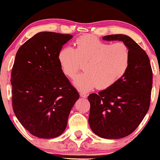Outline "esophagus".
I'll use <instances>...</instances> for the list:
<instances>
[{
	"instance_id": "obj_1",
	"label": "esophagus",
	"mask_w": 160,
	"mask_h": 160,
	"mask_svg": "<svg viewBox=\"0 0 160 160\" xmlns=\"http://www.w3.org/2000/svg\"><path fill=\"white\" fill-rule=\"evenodd\" d=\"M80 97H82V98H85L87 97V94L84 92H80Z\"/></svg>"
}]
</instances>
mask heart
Here are the masks:
<instances>
[{
	"instance_id": "b5f03b06",
	"label": "heart",
	"mask_w": 160,
	"mask_h": 160,
	"mask_svg": "<svg viewBox=\"0 0 160 160\" xmlns=\"http://www.w3.org/2000/svg\"><path fill=\"white\" fill-rule=\"evenodd\" d=\"M74 49L64 47L58 55L62 71L70 78H74L85 62V72L74 80V85L81 91L106 89L113 86L127 72L130 53L123 43L111 44L91 35H84L75 40Z\"/></svg>"
}]
</instances>
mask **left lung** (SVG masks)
I'll use <instances>...</instances> for the list:
<instances>
[{"label":"left lung","mask_w":160,"mask_h":160,"mask_svg":"<svg viewBox=\"0 0 160 160\" xmlns=\"http://www.w3.org/2000/svg\"><path fill=\"white\" fill-rule=\"evenodd\" d=\"M102 39L123 42L129 50L130 64L114 85L89 95V124L99 137L119 139L132 133L148 113L153 73L146 52L130 37L111 34Z\"/></svg>","instance_id":"1"}]
</instances>
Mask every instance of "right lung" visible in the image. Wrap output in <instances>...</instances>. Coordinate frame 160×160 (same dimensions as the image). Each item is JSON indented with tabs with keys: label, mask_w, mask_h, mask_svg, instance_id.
<instances>
[{
	"label": "right lung",
	"mask_w": 160,
	"mask_h": 160,
	"mask_svg": "<svg viewBox=\"0 0 160 160\" xmlns=\"http://www.w3.org/2000/svg\"><path fill=\"white\" fill-rule=\"evenodd\" d=\"M71 34L39 32L16 52L11 73L14 113L31 134L59 136L79 93L62 71L58 55Z\"/></svg>",
	"instance_id": "add662e5"
}]
</instances>
